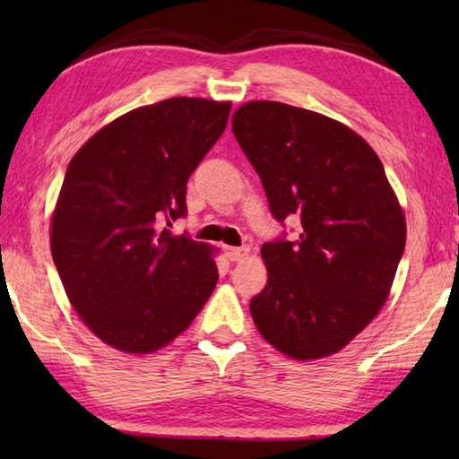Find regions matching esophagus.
<instances>
[{"label":"esophagus","mask_w":459,"mask_h":459,"mask_svg":"<svg viewBox=\"0 0 459 459\" xmlns=\"http://www.w3.org/2000/svg\"><path fill=\"white\" fill-rule=\"evenodd\" d=\"M224 255L229 261H243L248 255V247H224Z\"/></svg>","instance_id":"34e87169"}]
</instances>
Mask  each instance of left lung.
Returning <instances> with one entry per match:
<instances>
[{
    "instance_id": "8db88e82",
    "label": "left lung",
    "mask_w": 459,
    "mask_h": 459,
    "mask_svg": "<svg viewBox=\"0 0 459 459\" xmlns=\"http://www.w3.org/2000/svg\"><path fill=\"white\" fill-rule=\"evenodd\" d=\"M232 134L265 188L271 214L301 221L299 238L261 248L267 285L253 322L295 360L344 348L385 306L405 251V214L375 150L325 115L251 100Z\"/></svg>"
}]
</instances>
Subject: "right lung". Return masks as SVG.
<instances>
[{
  "label": "right lung",
  "instance_id": "add662e5",
  "mask_svg": "<svg viewBox=\"0 0 459 459\" xmlns=\"http://www.w3.org/2000/svg\"><path fill=\"white\" fill-rule=\"evenodd\" d=\"M230 103L174 97L97 131L66 168L52 259L76 314L105 344L150 354L188 328L219 281L212 247L169 232L186 184Z\"/></svg>",
  "mask_w": 459,
  "mask_h": 459
}]
</instances>
